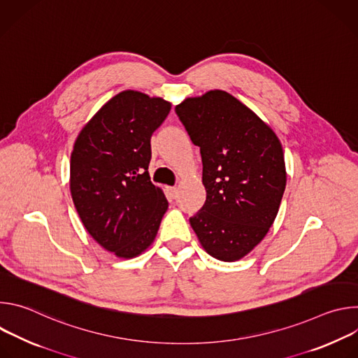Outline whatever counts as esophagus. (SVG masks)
<instances>
[{"instance_id":"esophagus-1","label":"esophagus","mask_w":358,"mask_h":358,"mask_svg":"<svg viewBox=\"0 0 358 358\" xmlns=\"http://www.w3.org/2000/svg\"><path fill=\"white\" fill-rule=\"evenodd\" d=\"M167 189H169V192H170V195H171L173 198H176V196L178 195V188H177V187H169Z\"/></svg>"}]
</instances>
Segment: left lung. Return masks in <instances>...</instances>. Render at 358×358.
<instances>
[{
    "label": "left lung",
    "instance_id": "left-lung-1",
    "mask_svg": "<svg viewBox=\"0 0 358 358\" xmlns=\"http://www.w3.org/2000/svg\"><path fill=\"white\" fill-rule=\"evenodd\" d=\"M176 113L199 147L207 189L189 224L213 258L239 261L278 215L286 187L282 144L271 126L224 90L187 97Z\"/></svg>",
    "mask_w": 358,
    "mask_h": 358
}]
</instances>
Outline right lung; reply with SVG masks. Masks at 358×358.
<instances>
[{
  "label": "right lung",
  "instance_id": "obj_1",
  "mask_svg": "<svg viewBox=\"0 0 358 358\" xmlns=\"http://www.w3.org/2000/svg\"><path fill=\"white\" fill-rule=\"evenodd\" d=\"M171 110L162 97L123 90L78 134L71 155V194L90 236L131 259L156 239L169 202L150 181V138Z\"/></svg>",
  "mask_w": 358,
  "mask_h": 358
}]
</instances>
